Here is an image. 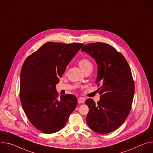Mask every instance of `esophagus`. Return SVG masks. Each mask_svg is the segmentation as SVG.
<instances>
[{"mask_svg": "<svg viewBox=\"0 0 153 153\" xmlns=\"http://www.w3.org/2000/svg\"><path fill=\"white\" fill-rule=\"evenodd\" d=\"M85 102V98L83 97H79L78 99V103H83Z\"/></svg>", "mask_w": 153, "mask_h": 153, "instance_id": "1", "label": "esophagus"}]
</instances>
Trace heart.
Segmentation results:
<instances>
[{
	"mask_svg": "<svg viewBox=\"0 0 153 153\" xmlns=\"http://www.w3.org/2000/svg\"><path fill=\"white\" fill-rule=\"evenodd\" d=\"M79 65L83 71L88 68H93V65L91 61L85 57L81 59L79 61Z\"/></svg>",
	"mask_w": 153,
	"mask_h": 153,
	"instance_id": "obj_1",
	"label": "heart"
}]
</instances>
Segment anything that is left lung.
<instances>
[{"mask_svg": "<svg viewBox=\"0 0 153 153\" xmlns=\"http://www.w3.org/2000/svg\"><path fill=\"white\" fill-rule=\"evenodd\" d=\"M82 51L94 58L97 64L96 83L100 99L96 103L91 99L86 120L94 131L104 134L119 128L131 109L134 82L124 56L111 45L102 42L89 43Z\"/></svg>", "mask_w": 153, "mask_h": 153, "instance_id": "1", "label": "left lung"}]
</instances>
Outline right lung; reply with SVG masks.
I'll return each mask as SVG.
<instances>
[{
    "label": "right lung",
    "instance_id": "right-lung-1",
    "mask_svg": "<svg viewBox=\"0 0 153 153\" xmlns=\"http://www.w3.org/2000/svg\"><path fill=\"white\" fill-rule=\"evenodd\" d=\"M83 43L49 42L29 56L20 72V99L32 125L51 134L66 124L77 104L73 94L58 99L56 85Z\"/></svg>",
    "mask_w": 153,
    "mask_h": 153
}]
</instances>
